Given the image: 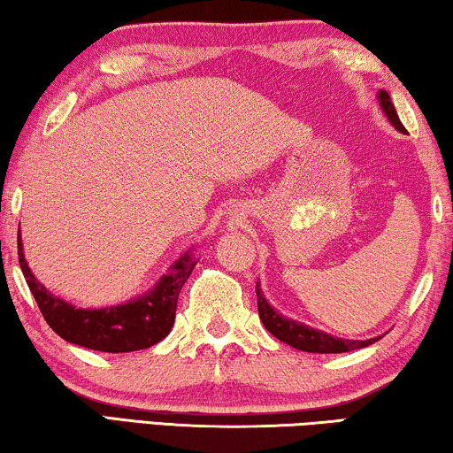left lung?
<instances>
[{
  "label": "left lung",
  "instance_id": "left-lung-1",
  "mask_svg": "<svg viewBox=\"0 0 453 453\" xmlns=\"http://www.w3.org/2000/svg\"><path fill=\"white\" fill-rule=\"evenodd\" d=\"M380 105L381 110L386 111L388 119L394 124V127L400 129V132H405V127L400 121V118H397V111L392 104V99L388 96V91H380ZM256 294H257L259 319L264 321L267 332H270L273 337H278L280 342L288 343V346L296 349L310 351V354H342V351H351L357 348L372 346L373 342L380 340V337H372V340L359 342V340H340V337L327 335L324 332H319V329H311L308 326H302L297 324V321H291L280 316V313L265 302L259 286H256Z\"/></svg>",
  "mask_w": 453,
  "mask_h": 453
}]
</instances>
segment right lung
Segmentation results:
<instances>
[{
    "instance_id": "obj_1",
    "label": "right lung",
    "mask_w": 453,
    "mask_h": 453,
    "mask_svg": "<svg viewBox=\"0 0 453 453\" xmlns=\"http://www.w3.org/2000/svg\"><path fill=\"white\" fill-rule=\"evenodd\" d=\"M21 248L24 245L18 235L19 267L48 326L65 342L96 351H110V354L151 348L170 334L180 291L196 267L194 259L186 254L140 300L104 310H81L51 296V291L35 280Z\"/></svg>"
}]
</instances>
